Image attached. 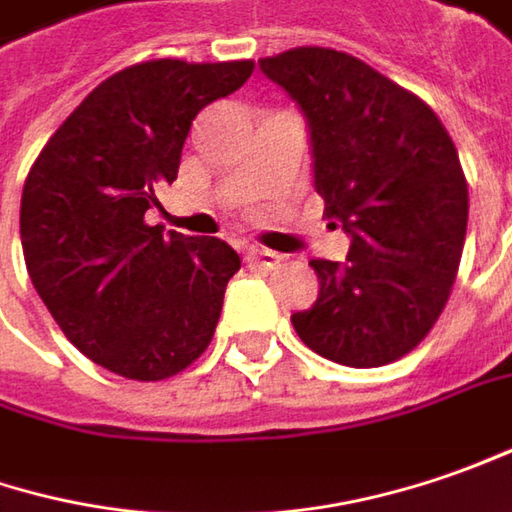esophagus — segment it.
I'll return each instance as SVG.
<instances>
[{
	"label": "esophagus",
	"instance_id": "1",
	"mask_svg": "<svg viewBox=\"0 0 512 512\" xmlns=\"http://www.w3.org/2000/svg\"><path fill=\"white\" fill-rule=\"evenodd\" d=\"M249 260L255 266H263V269H274V266H280L283 255H277L272 249H249Z\"/></svg>",
	"mask_w": 512,
	"mask_h": 512
}]
</instances>
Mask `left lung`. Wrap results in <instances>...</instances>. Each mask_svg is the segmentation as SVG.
Returning a JSON list of instances; mask_svg holds the SVG:
<instances>
[{
    "mask_svg": "<svg viewBox=\"0 0 512 512\" xmlns=\"http://www.w3.org/2000/svg\"><path fill=\"white\" fill-rule=\"evenodd\" d=\"M306 118L314 189L351 249L314 257V306L291 314L320 357L377 368L414 351L445 309L467 232L459 152L431 107L360 59L294 47L260 59Z\"/></svg>",
    "mask_w": 512,
    "mask_h": 512,
    "instance_id": "1",
    "label": "left lung"
}]
</instances>
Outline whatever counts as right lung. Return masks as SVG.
<instances>
[{"label": "right lung", "mask_w": 512, "mask_h": 512, "mask_svg": "<svg viewBox=\"0 0 512 512\" xmlns=\"http://www.w3.org/2000/svg\"><path fill=\"white\" fill-rule=\"evenodd\" d=\"M252 62L133 64L67 115L22 189L27 274L64 337L118 377L155 382L206 351L240 269L218 238L147 226L178 178L189 127Z\"/></svg>", "instance_id": "right-lung-1"}]
</instances>
